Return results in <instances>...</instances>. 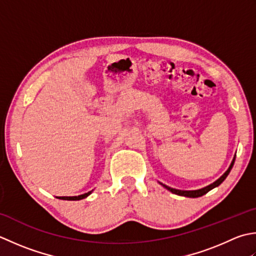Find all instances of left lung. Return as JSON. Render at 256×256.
Returning <instances> with one entry per match:
<instances>
[{"label": "left lung", "mask_w": 256, "mask_h": 256, "mask_svg": "<svg viewBox=\"0 0 256 256\" xmlns=\"http://www.w3.org/2000/svg\"><path fill=\"white\" fill-rule=\"evenodd\" d=\"M234 161H236V154H234V158L232 160V162L230 164V166H228V170L224 172V174L218 178V180H216L213 184H208L204 188H202V189H198V190H179V189H174V188H170L168 186H166L164 184H161V182H159V184L162 186L164 188H166V190H169L170 192H172V194H174L176 196H186V198H199V196H204L206 194H208V191H211L212 189H214V188L220 186L222 182L226 179V176H228V174H230V171L232 169V166L234 164Z\"/></svg>", "instance_id": "1"}]
</instances>
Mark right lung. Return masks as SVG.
<instances>
[{"mask_svg": "<svg viewBox=\"0 0 256 256\" xmlns=\"http://www.w3.org/2000/svg\"><path fill=\"white\" fill-rule=\"evenodd\" d=\"M92 192V191H90V192H87V194H80V196H56V198H58V199H60V200H68V201H77V200H82V199H85V198H87L88 196H90V194Z\"/></svg>", "mask_w": 256, "mask_h": 256, "instance_id": "add662e5", "label": "right lung"}]
</instances>
